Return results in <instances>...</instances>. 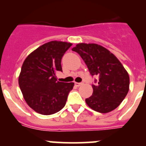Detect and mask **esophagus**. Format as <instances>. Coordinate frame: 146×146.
Here are the masks:
<instances>
[{"instance_id":"obj_1","label":"esophagus","mask_w":146,"mask_h":146,"mask_svg":"<svg viewBox=\"0 0 146 146\" xmlns=\"http://www.w3.org/2000/svg\"><path fill=\"white\" fill-rule=\"evenodd\" d=\"M74 84H75L76 86H77V87H79V86H82V82H74Z\"/></svg>"}]
</instances>
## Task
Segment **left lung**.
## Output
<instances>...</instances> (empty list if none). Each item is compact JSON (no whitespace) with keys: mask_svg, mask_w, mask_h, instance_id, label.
Here are the masks:
<instances>
[{"mask_svg":"<svg viewBox=\"0 0 146 146\" xmlns=\"http://www.w3.org/2000/svg\"><path fill=\"white\" fill-rule=\"evenodd\" d=\"M72 50L83 59L91 75L99 77L97 84L92 85V96L86 99L88 106L101 113L118 108L129 89V76L119 60L97 44H77Z\"/></svg>","mask_w":146,"mask_h":146,"instance_id":"1","label":"left lung"}]
</instances>
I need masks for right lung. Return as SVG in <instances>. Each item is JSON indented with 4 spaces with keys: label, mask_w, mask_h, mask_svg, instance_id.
Segmentation results:
<instances>
[{
    "label": "right lung",
    "mask_w": 146,
    "mask_h": 146,
    "mask_svg": "<svg viewBox=\"0 0 146 146\" xmlns=\"http://www.w3.org/2000/svg\"><path fill=\"white\" fill-rule=\"evenodd\" d=\"M72 45L51 41L36 49L23 62L19 86L28 106L39 114H54L65 106L74 83L58 81L56 72L62 71V57Z\"/></svg>",
    "instance_id": "obj_1"
}]
</instances>
